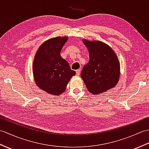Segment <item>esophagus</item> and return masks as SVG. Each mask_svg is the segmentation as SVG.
I'll list each match as a JSON object with an SVG mask.
<instances>
[{"instance_id": "1", "label": "esophagus", "mask_w": 149, "mask_h": 149, "mask_svg": "<svg viewBox=\"0 0 149 149\" xmlns=\"http://www.w3.org/2000/svg\"><path fill=\"white\" fill-rule=\"evenodd\" d=\"M75 72H76V75H80V72H81V70L80 69H78V70H77L76 71H75Z\"/></svg>"}]
</instances>
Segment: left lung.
Segmentation results:
<instances>
[{
    "label": "left lung",
    "mask_w": 149,
    "mask_h": 149,
    "mask_svg": "<svg viewBox=\"0 0 149 149\" xmlns=\"http://www.w3.org/2000/svg\"><path fill=\"white\" fill-rule=\"evenodd\" d=\"M83 42L90 55L89 62L81 74L88 90L98 95L115 87L119 80L120 69L115 52L100 41L83 40Z\"/></svg>",
    "instance_id": "8db88e82"
}]
</instances>
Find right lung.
Returning a JSON list of instances; mask_svg holds the SVG:
<instances>
[{
    "label": "right lung",
    "mask_w": 149,
    "mask_h": 149,
    "mask_svg": "<svg viewBox=\"0 0 149 149\" xmlns=\"http://www.w3.org/2000/svg\"><path fill=\"white\" fill-rule=\"evenodd\" d=\"M67 40L66 36L47 40L38 49L33 61V75L37 86L54 95L64 92L70 79L76 74L60 55Z\"/></svg>",
    "instance_id": "obj_1"
}]
</instances>
